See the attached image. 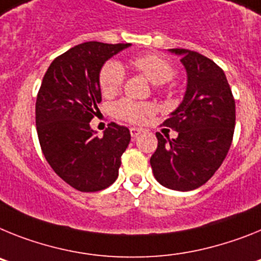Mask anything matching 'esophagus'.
<instances>
[{"mask_svg":"<svg viewBox=\"0 0 261 261\" xmlns=\"http://www.w3.org/2000/svg\"><path fill=\"white\" fill-rule=\"evenodd\" d=\"M140 133H142V130H140V128H138V127H131L130 128V134H131V137H133V138H137Z\"/></svg>","mask_w":261,"mask_h":261,"instance_id":"1","label":"esophagus"}]
</instances>
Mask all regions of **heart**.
Instances as JSON below:
<instances>
[{
	"instance_id": "obj_1",
	"label": "heart",
	"mask_w": 261,
	"mask_h": 261,
	"mask_svg": "<svg viewBox=\"0 0 261 261\" xmlns=\"http://www.w3.org/2000/svg\"><path fill=\"white\" fill-rule=\"evenodd\" d=\"M133 65L142 72L153 85L168 83L174 76V68L167 59L159 55H146L134 59ZM124 80V69L118 62H109L103 65L99 73V87L103 96H114L122 89ZM152 105L137 102L124 98L114 105L115 117L128 123H140L147 115L152 114Z\"/></svg>"
}]
</instances>
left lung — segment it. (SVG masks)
Segmentation results:
<instances>
[{
    "instance_id": "obj_1",
    "label": "left lung",
    "mask_w": 261,
    "mask_h": 261,
    "mask_svg": "<svg viewBox=\"0 0 261 261\" xmlns=\"http://www.w3.org/2000/svg\"><path fill=\"white\" fill-rule=\"evenodd\" d=\"M169 52L181 56L188 76L182 102L163 123L178 137L164 139L156 133L158 148L149 163L163 187L188 192L205 184L225 160L234 137L235 99L213 60L190 49Z\"/></svg>"
}]
</instances>
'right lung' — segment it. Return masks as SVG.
Listing matches in <instances>:
<instances>
[{"label": "right lung", "instance_id": "right-lung-1", "mask_svg": "<svg viewBox=\"0 0 261 261\" xmlns=\"http://www.w3.org/2000/svg\"><path fill=\"white\" fill-rule=\"evenodd\" d=\"M130 43H81L51 63L36 97L35 121L43 155L59 177L80 192H98L117 180L130 143L127 127L112 123L98 138L90 128L99 113V72Z\"/></svg>", "mask_w": 261, "mask_h": 261}]
</instances>
